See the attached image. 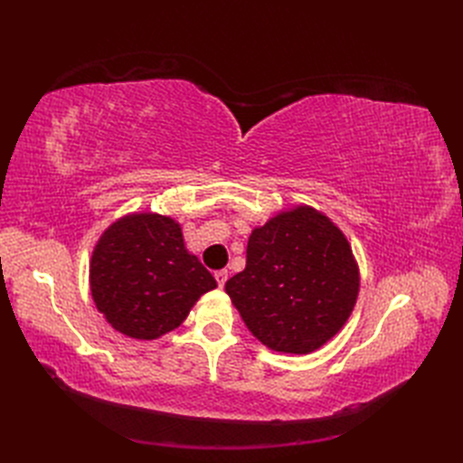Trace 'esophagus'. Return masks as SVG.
Returning a JSON list of instances; mask_svg holds the SVG:
<instances>
[{
	"label": "esophagus",
	"instance_id": "obj_1",
	"mask_svg": "<svg viewBox=\"0 0 463 463\" xmlns=\"http://www.w3.org/2000/svg\"><path fill=\"white\" fill-rule=\"evenodd\" d=\"M214 276H216V282H218L220 288L226 286V282H228V270H218Z\"/></svg>",
	"mask_w": 463,
	"mask_h": 463
}]
</instances>
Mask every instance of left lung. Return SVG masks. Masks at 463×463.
Wrapping results in <instances>:
<instances>
[{
    "mask_svg": "<svg viewBox=\"0 0 463 463\" xmlns=\"http://www.w3.org/2000/svg\"><path fill=\"white\" fill-rule=\"evenodd\" d=\"M226 293L259 342L307 355L352 315L359 266L344 232L317 208L299 204L253 230L245 270L228 279Z\"/></svg>",
    "mask_w": 463,
    "mask_h": 463,
    "instance_id": "1",
    "label": "left lung"
}]
</instances>
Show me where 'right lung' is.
Instances as JSON below:
<instances>
[{"mask_svg": "<svg viewBox=\"0 0 463 463\" xmlns=\"http://www.w3.org/2000/svg\"><path fill=\"white\" fill-rule=\"evenodd\" d=\"M96 309L118 332L156 340L175 330L216 279L187 250L179 222L128 214L108 226L90 259Z\"/></svg>", "mask_w": 463, "mask_h": 463, "instance_id": "add662e5", "label": "right lung"}]
</instances>
